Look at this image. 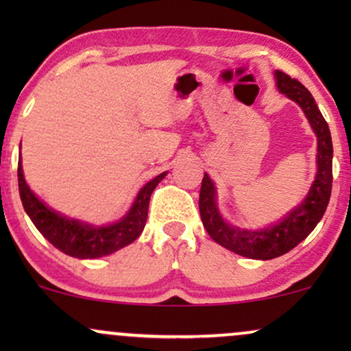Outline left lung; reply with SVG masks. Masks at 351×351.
<instances>
[{
  "label": "left lung",
  "instance_id": "left-lung-1",
  "mask_svg": "<svg viewBox=\"0 0 351 351\" xmlns=\"http://www.w3.org/2000/svg\"><path fill=\"white\" fill-rule=\"evenodd\" d=\"M277 88L297 102L308 119L310 127L317 135V176L308 195L287 216L272 226L257 231L229 226L216 206V188L204 173L199 189V215L203 226L213 241L229 251L249 257V259L269 261L289 252L315 229L324 216L332 195V135L324 115L318 110L312 94L297 79L285 72L276 71Z\"/></svg>",
  "mask_w": 351,
  "mask_h": 351
}]
</instances>
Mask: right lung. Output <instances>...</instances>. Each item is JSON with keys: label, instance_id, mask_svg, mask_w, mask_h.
<instances>
[{"label": "right lung", "instance_id": "add662e5", "mask_svg": "<svg viewBox=\"0 0 351 351\" xmlns=\"http://www.w3.org/2000/svg\"><path fill=\"white\" fill-rule=\"evenodd\" d=\"M167 176V171L155 176L140 189L130 211L122 219L108 226H90L77 219L59 215L47 208L27 186L23 175L21 156L18 163V184L24 211L31 217L38 231L59 251L77 259H97L125 247L142 234L148 216V203L156 184Z\"/></svg>", "mask_w": 351, "mask_h": 351}]
</instances>
